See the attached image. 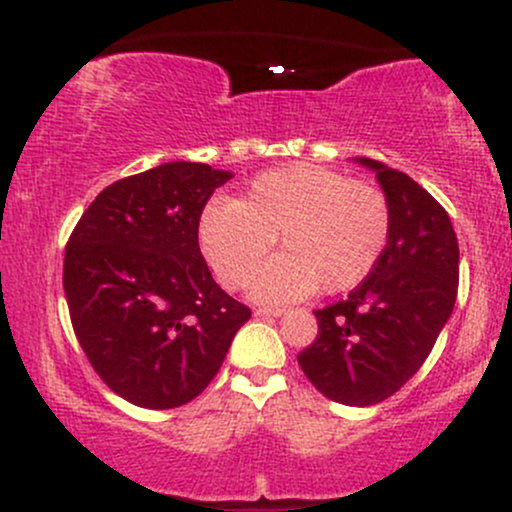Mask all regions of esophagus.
I'll return each instance as SVG.
<instances>
[{"label": "esophagus", "instance_id": "34e87169", "mask_svg": "<svg viewBox=\"0 0 512 512\" xmlns=\"http://www.w3.org/2000/svg\"><path fill=\"white\" fill-rule=\"evenodd\" d=\"M281 313H284L281 308H255L257 317H279Z\"/></svg>", "mask_w": 512, "mask_h": 512}]
</instances>
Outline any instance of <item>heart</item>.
<instances>
[{"label":"heart","mask_w":512,"mask_h":512,"mask_svg":"<svg viewBox=\"0 0 512 512\" xmlns=\"http://www.w3.org/2000/svg\"><path fill=\"white\" fill-rule=\"evenodd\" d=\"M390 231L378 187L310 163L267 170L238 202H211L199 216V245L228 289L248 284L279 236L284 252L252 284L255 298L272 303L354 289L383 257Z\"/></svg>","instance_id":"obj_1"}]
</instances>
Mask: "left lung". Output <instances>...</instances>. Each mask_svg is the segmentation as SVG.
I'll return each mask as SVG.
<instances>
[{
  "label": "left lung",
  "mask_w": 512,
  "mask_h": 512,
  "mask_svg": "<svg viewBox=\"0 0 512 512\" xmlns=\"http://www.w3.org/2000/svg\"><path fill=\"white\" fill-rule=\"evenodd\" d=\"M392 211L387 248L346 301L315 310L317 337L298 354L305 378L332 402L370 407L392 397L431 354L452 315L460 248L448 211L407 173L373 158Z\"/></svg>",
  "instance_id": "left-lung-1"
}]
</instances>
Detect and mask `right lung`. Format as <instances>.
I'll return each mask as SVG.
<instances>
[{
    "label": "right lung",
    "instance_id": "add662e5",
    "mask_svg": "<svg viewBox=\"0 0 512 512\" xmlns=\"http://www.w3.org/2000/svg\"><path fill=\"white\" fill-rule=\"evenodd\" d=\"M231 178L190 161L129 175L69 236L62 284L74 334L103 383L137 407L195 399L250 320L199 252V216Z\"/></svg>",
    "mask_w": 512,
    "mask_h": 512
}]
</instances>
